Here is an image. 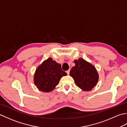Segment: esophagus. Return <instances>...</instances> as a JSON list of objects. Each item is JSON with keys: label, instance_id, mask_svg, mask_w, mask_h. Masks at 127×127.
Listing matches in <instances>:
<instances>
[{"label": "esophagus", "instance_id": "1", "mask_svg": "<svg viewBox=\"0 0 127 127\" xmlns=\"http://www.w3.org/2000/svg\"><path fill=\"white\" fill-rule=\"evenodd\" d=\"M66 72V73L68 74V75H69V73H70V69H69V70H67Z\"/></svg>", "mask_w": 127, "mask_h": 127}]
</instances>
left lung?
<instances>
[{
    "label": "left lung",
    "instance_id": "8db88e82",
    "mask_svg": "<svg viewBox=\"0 0 127 127\" xmlns=\"http://www.w3.org/2000/svg\"><path fill=\"white\" fill-rule=\"evenodd\" d=\"M75 65L70 71L76 85L85 91L91 90L97 82L99 76L93 65L82 58L74 61Z\"/></svg>",
    "mask_w": 127,
    "mask_h": 127
}]
</instances>
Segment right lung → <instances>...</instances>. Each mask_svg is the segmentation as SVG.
<instances>
[{"instance_id": "1", "label": "right lung", "mask_w": 127, "mask_h": 127, "mask_svg": "<svg viewBox=\"0 0 127 127\" xmlns=\"http://www.w3.org/2000/svg\"><path fill=\"white\" fill-rule=\"evenodd\" d=\"M67 74L62 70L61 65L51 58L45 61L36 70L34 75V83L40 91L45 92L52 91L59 80Z\"/></svg>"}]
</instances>
